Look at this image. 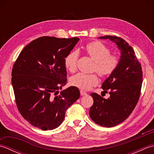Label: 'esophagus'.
<instances>
[{
	"label": "esophagus",
	"mask_w": 154,
	"mask_h": 154,
	"mask_svg": "<svg viewBox=\"0 0 154 154\" xmlns=\"http://www.w3.org/2000/svg\"><path fill=\"white\" fill-rule=\"evenodd\" d=\"M80 93H81V96L87 95V93L86 92H85V91H83V90H81V91H80Z\"/></svg>",
	"instance_id": "1"
}]
</instances>
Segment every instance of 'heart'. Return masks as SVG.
<instances>
[{
	"instance_id": "heart-1",
	"label": "heart",
	"mask_w": 154,
	"mask_h": 154,
	"mask_svg": "<svg viewBox=\"0 0 154 154\" xmlns=\"http://www.w3.org/2000/svg\"><path fill=\"white\" fill-rule=\"evenodd\" d=\"M85 50L89 56L95 61L93 70L96 71L101 77H106L112 74L119 64V58L116 55L110 54V49L99 41L90 42L86 45ZM79 53L73 51L69 53L64 59L65 68L71 72H74L77 68ZM99 83V79L95 73L87 74L78 73L71 78L72 85L87 91Z\"/></svg>"
}]
</instances>
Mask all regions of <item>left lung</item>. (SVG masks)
Segmentation results:
<instances>
[{"instance_id": "left-lung-1", "label": "left lung", "mask_w": 154, "mask_h": 154, "mask_svg": "<svg viewBox=\"0 0 154 154\" xmlns=\"http://www.w3.org/2000/svg\"><path fill=\"white\" fill-rule=\"evenodd\" d=\"M117 45L121 52L116 70L104 81L102 89L110 94L104 99L95 93L91 94L93 104L89 116L93 122L104 127H113L122 122L134 109L139 100L142 84L141 64L133 48L124 39L114 35H104Z\"/></svg>"}]
</instances>
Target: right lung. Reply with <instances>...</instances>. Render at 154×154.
I'll return each mask as SVG.
<instances>
[{
  "label": "right lung",
  "mask_w": 154,
  "mask_h": 154,
  "mask_svg": "<svg viewBox=\"0 0 154 154\" xmlns=\"http://www.w3.org/2000/svg\"><path fill=\"white\" fill-rule=\"evenodd\" d=\"M79 40L77 37L43 36L31 42L18 55L12 70L16 106L23 118L42 130L56 128L65 112L80 97L76 87L62 91L67 83L65 56Z\"/></svg>",
  "instance_id": "1"
}]
</instances>
